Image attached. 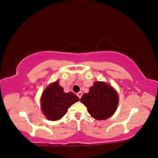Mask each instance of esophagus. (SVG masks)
<instances>
[{
  "label": "esophagus",
  "mask_w": 158,
  "mask_h": 158,
  "mask_svg": "<svg viewBox=\"0 0 158 158\" xmlns=\"http://www.w3.org/2000/svg\"><path fill=\"white\" fill-rule=\"evenodd\" d=\"M82 95H83V93H82L81 91H80V92H78V93L77 94V97H78L79 99H81V97H82Z\"/></svg>",
  "instance_id": "obj_1"
}]
</instances>
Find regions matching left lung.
<instances>
[{
    "mask_svg": "<svg viewBox=\"0 0 158 158\" xmlns=\"http://www.w3.org/2000/svg\"><path fill=\"white\" fill-rule=\"evenodd\" d=\"M81 102L87 106L89 113L97 120H106L115 112L118 96L111 85L100 81L94 82L88 94L82 96Z\"/></svg>",
    "mask_w": 158,
    "mask_h": 158,
    "instance_id": "8db88e82",
    "label": "left lung"
}]
</instances>
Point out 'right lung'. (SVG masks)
<instances>
[{
	"mask_svg": "<svg viewBox=\"0 0 158 158\" xmlns=\"http://www.w3.org/2000/svg\"><path fill=\"white\" fill-rule=\"evenodd\" d=\"M79 99L73 92L64 93L59 81L49 85L41 96V109L43 113L49 120L61 119L72 104L78 102Z\"/></svg>",
	"mask_w": 158,
	"mask_h": 158,
	"instance_id": "1",
	"label": "right lung"
}]
</instances>
